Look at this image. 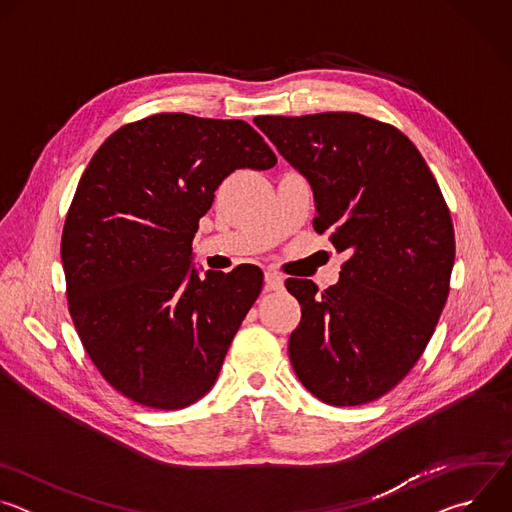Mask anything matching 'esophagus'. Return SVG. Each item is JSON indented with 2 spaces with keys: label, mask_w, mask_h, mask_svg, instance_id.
<instances>
[{
  "label": "esophagus",
  "mask_w": 512,
  "mask_h": 512,
  "mask_svg": "<svg viewBox=\"0 0 512 512\" xmlns=\"http://www.w3.org/2000/svg\"><path fill=\"white\" fill-rule=\"evenodd\" d=\"M265 289L267 291H279L283 289V277L275 271H265Z\"/></svg>",
  "instance_id": "1"
}]
</instances>
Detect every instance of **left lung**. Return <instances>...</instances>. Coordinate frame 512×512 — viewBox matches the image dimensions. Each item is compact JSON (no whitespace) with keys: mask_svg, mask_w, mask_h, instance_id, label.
<instances>
[{"mask_svg":"<svg viewBox=\"0 0 512 512\" xmlns=\"http://www.w3.org/2000/svg\"><path fill=\"white\" fill-rule=\"evenodd\" d=\"M255 125L314 194V229L350 257L302 306L289 360L320 401L352 407L391 391L419 360L450 291L456 243L446 200L415 145L358 113L261 115Z\"/></svg>","mask_w":512,"mask_h":512,"instance_id":"left-lung-1","label":"left lung"}]
</instances>
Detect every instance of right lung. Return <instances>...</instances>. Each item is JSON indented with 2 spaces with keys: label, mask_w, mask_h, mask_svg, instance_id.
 <instances>
[{
  "label": "right lung",
  "mask_w": 512,
  "mask_h": 512,
  "mask_svg": "<svg viewBox=\"0 0 512 512\" xmlns=\"http://www.w3.org/2000/svg\"><path fill=\"white\" fill-rule=\"evenodd\" d=\"M277 164L245 121L162 113L117 129L89 162L62 231L68 310L105 381L154 409L204 397L263 271L192 263L198 218L239 168Z\"/></svg>",
  "instance_id": "right-lung-1"
}]
</instances>
